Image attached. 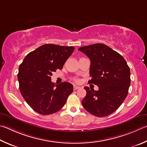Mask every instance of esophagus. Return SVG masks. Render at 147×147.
<instances>
[{
  "instance_id": "1",
  "label": "esophagus",
  "mask_w": 147,
  "mask_h": 147,
  "mask_svg": "<svg viewBox=\"0 0 147 147\" xmlns=\"http://www.w3.org/2000/svg\"><path fill=\"white\" fill-rule=\"evenodd\" d=\"M73 89H74V90H77V89H80V87L77 86V85H74V87H73Z\"/></svg>"
}]
</instances>
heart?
I'll use <instances>...</instances> for the list:
<instances>
[{"instance_id": "obj_1", "label": "heart", "mask_w": 147, "mask_h": 147, "mask_svg": "<svg viewBox=\"0 0 147 147\" xmlns=\"http://www.w3.org/2000/svg\"><path fill=\"white\" fill-rule=\"evenodd\" d=\"M73 80H74V81H75V82H78V79H77V78H74Z\"/></svg>"}]
</instances>
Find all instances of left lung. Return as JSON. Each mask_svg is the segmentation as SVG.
Segmentation results:
<instances>
[{
	"label": "left lung",
	"instance_id": "8db88e82",
	"mask_svg": "<svg viewBox=\"0 0 147 147\" xmlns=\"http://www.w3.org/2000/svg\"><path fill=\"white\" fill-rule=\"evenodd\" d=\"M90 61L89 84L97 85L98 90L85 87L86 96L82 103L92 115H110L123 102L130 85V72L124 58L103 44H94L78 49Z\"/></svg>",
	"mask_w": 147,
	"mask_h": 147
}]
</instances>
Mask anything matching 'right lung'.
I'll use <instances>...</instances> for the list:
<instances>
[{
	"instance_id": "right-lung-1",
	"label": "right lung",
	"mask_w": 147,
	"mask_h": 147,
	"mask_svg": "<svg viewBox=\"0 0 147 147\" xmlns=\"http://www.w3.org/2000/svg\"><path fill=\"white\" fill-rule=\"evenodd\" d=\"M74 50L72 46L45 44L29 53L20 65L18 80L20 93L36 113L42 115L57 113L73 92L70 83L55 85L51 76L57 69L63 68Z\"/></svg>"
}]
</instances>
